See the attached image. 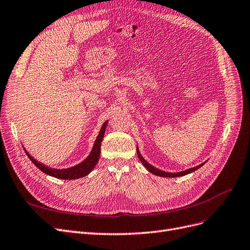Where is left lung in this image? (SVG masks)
<instances>
[{"instance_id": "left-lung-1", "label": "left lung", "mask_w": 250, "mask_h": 250, "mask_svg": "<svg viewBox=\"0 0 250 250\" xmlns=\"http://www.w3.org/2000/svg\"><path fill=\"white\" fill-rule=\"evenodd\" d=\"M137 154H138V158H139V160L141 161V163L143 164V166L144 167L148 170L149 172H151L152 174H154V175H158V176H161V177H178V176H183V175H187V174H188V173H191V172H193V171H196L197 169H199L200 167H202L203 165L204 164H201V165H199V166H197V167H195V168H191V169H188V170H186V171H182V172H178V173H168V172H164V171H162V170H159V169H156V168H154L153 166H151L150 164H148L147 163L143 158H142V155L140 154V152H139V150L137 149Z\"/></svg>"}]
</instances>
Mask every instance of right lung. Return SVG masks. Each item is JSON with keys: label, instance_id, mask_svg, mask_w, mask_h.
<instances>
[{"label": "right lung", "instance_id": "right-lung-1", "mask_svg": "<svg viewBox=\"0 0 250 250\" xmlns=\"http://www.w3.org/2000/svg\"><path fill=\"white\" fill-rule=\"evenodd\" d=\"M107 123L108 122H105L103 126H102L100 134L95 142L94 148H92L90 154L87 156L86 160H84L79 165L75 166V167H72L69 169H62V170L52 169L43 164H40L39 162H37L34 158H32L31 154L27 153V151L25 149H24V151L37 168L40 169L45 174L50 175V176H52V177L61 178V179H77V178L84 177L88 173L91 172L92 169L95 168V166L97 165V163L99 161V156H100V152H101V143H102V140H103V137H104V134L106 131Z\"/></svg>", "mask_w": 250, "mask_h": 250}]
</instances>
